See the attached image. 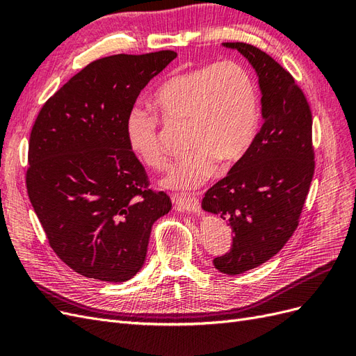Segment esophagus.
Listing matches in <instances>:
<instances>
[{"mask_svg": "<svg viewBox=\"0 0 356 356\" xmlns=\"http://www.w3.org/2000/svg\"><path fill=\"white\" fill-rule=\"evenodd\" d=\"M174 204H175V209L179 212H190V213L200 212V202L195 196H188V197L175 196Z\"/></svg>", "mask_w": 356, "mask_h": 356, "instance_id": "34e87169", "label": "esophagus"}]
</instances>
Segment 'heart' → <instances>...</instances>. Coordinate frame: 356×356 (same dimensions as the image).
<instances>
[{
  "label": "heart",
  "instance_id": "b5f03b06",
  "mask_svg": "<svg viewBox=\"0 0 356 356\" xmlns=\"http://www.w3.org/2000/svg\"><path fill=\"white\" fill-rule=\"evenodd\" d=\"M154 104L168 122H187L190 152L170 166L161 184L193 190L217 170L218 160L236 161L257 134L260 101L251 74L238 63L222 62L172 75L154 92ZM126 139L144 165L159 169L166 157L159 139V118L134 106L126 118Z\"/></svg>",
  "mask_w": 356,
  "mask_h": 356
}]
</instances>
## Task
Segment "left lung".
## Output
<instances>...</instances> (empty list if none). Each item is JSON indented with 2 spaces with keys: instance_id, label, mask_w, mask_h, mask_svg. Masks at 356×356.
Listing matches in <instances>:
<instances>
[{
  "instance_id": "1",
  "label": "left lung",
  "mask_w": 356,
  "mask_h": 356,
  "mask_svg": "<svg viewBox=\"0 0 356 356\" xmlns=\"http://www.w3.org/2000/svg\"><path fill=\"white\" fill-rule=\"evenodd\" d=\"M254 68L263 124L229 174L212 186L202 209L232 227V250L213 260L217 270L241 275L282 250L297 229L314 177L312 113L291 74L246 42H222Z\"/></svg>"
}]
</instances>
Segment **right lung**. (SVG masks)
Returning a JSON list of instances; mask_svg holds the SVG:
<instances>
[{"instance_id":"right-lung-1","label":"right lung","mask_w":356,"mask_h":356,"mask_svg":"<svg viewBox=\"0 0 356 356\" xmlns=\"http://www.w3.org/2000/svg\"><path fill=\"white\" fill-rule=\"evenodd\" d=\"M172 50L89 63L42 105L29 138L26 188L50 246L74 272L126 282L144 266L153 224L172 203L148 188L126 139L141 90Z\"/></svg>"}]
</instances>
